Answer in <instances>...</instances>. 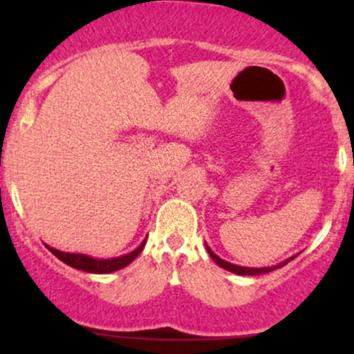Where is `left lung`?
<instances>
[{
	"label": "left lung",
	"mask_w": 354,
	"mask_h": 354,
	"mask_svg": "<svg viewBox=\"0 0 354 354\" xmlns=\"http://www.w3.org/2000/svg\"><path fill=\"white\" fill-rule=\"evenodd\" d=\"M206 250H208L209 256H211V258H213V261L216 263L218 266L225 268V270L231 271V273H236V274H241V276H256V274H265V273H270V271L276 270V268H281V266H284V265H286V263H290L291 259L295 258V256H293V258H290V259H286V261L279 263L278 266H271V268H245V266H236V265H231V263L225 261V259H221V258H219V256L214 254L213 251H211L208 246H206Z\"/></svg>",
	"instance_id": "1"
}]
</instances>
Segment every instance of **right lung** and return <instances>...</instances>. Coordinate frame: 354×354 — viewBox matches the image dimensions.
I'll use <instances>...</instances> for the list:
<instances>
[{
  "instance_id": "right-lung-1",
  "label": "right lung",
  "mask_w": 354,
  "mask_h": 354,
  "mask_svg": "<svg viewBox=\"0 0 354 354\" xmlns=\"http://www.w3.org/2000/svg\"><path fill=\"white\" fill-rule=\"evenodd\" d=\"M145 243H146V239L136 248L135 251H131V253H128L124 256H120V258H113V259H95V258H91V256H86V254L64 253V251L55 250V248H50V246H48V250H50L51 253L56 256V258L61 259V261L66 263L68 266L76 268V270H81V271H88V273L103 274V273H111V271H118V270H121V268L128 266L129 263H131L133 259H135L136 256L143 251Z\"/></svg>"
}]
</instances>
